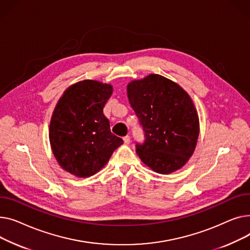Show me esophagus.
<instances>
[{
  "label": "esophagus",
  "mask_w": 250,
  "mask_h": 250,
  "mask_svg": "<svg viewBox=\"0 0 250 250\" xmlns=\"http://www.w3.org/2000/svg\"><path fill=\"white\" fill-rule=\"evenodd\" d=\"M123 140H124V143H125V144H129L130 141H131V138H130L129 135H126V136L123 137Z\"/></svg>",
  "instance_id": "34e87169"
}]
</instances>
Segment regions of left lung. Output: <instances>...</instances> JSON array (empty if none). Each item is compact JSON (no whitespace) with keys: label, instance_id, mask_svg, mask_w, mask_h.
<instances>
[{"label":"left lung","instance_id":"8db88e82","mask_svg":"<svg viewBox=\"0 0 250 250\" xmlns=\"http://www.w3.org/2000/svg\"><path fill=\"white\" fill-rule=\"evenodd\" d=\"M127 95L144 132V141L136 143L140 159L158 173H170L185 166L200 132L198 113L189 96L159 75L131 82Z\"/></svg>","mask_w":250,"mask_h":250}]
</instances>
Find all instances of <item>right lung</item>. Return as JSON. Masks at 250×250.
Segmentation results:
<instances>
[{"label":"right lung","instance_id":"right-lung-1","mask_svg":"<svg viewBox=\"0 0 250 250\" xmlns=\"http://www.w3.org/2000/svg\"><path fill=\"white\" fill-rule=\"evenodd\" d=\"M113 93L111 84L85 80L70 85L58 101L49 126L57 163L79 178L97 173L123 140L110 130L103 109Z\"/></svg>","mask_w":250,"mask_h":250}]
</instances>
